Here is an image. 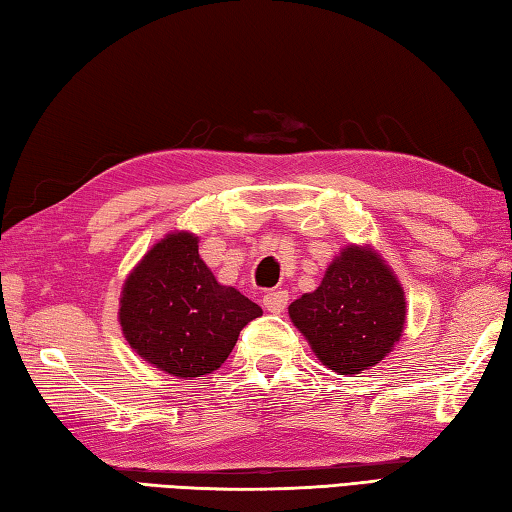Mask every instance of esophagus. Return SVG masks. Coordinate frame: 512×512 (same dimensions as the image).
Here are the masks:
<instances>
[{
    "label": "esophagus",
    "instance_id": "obj_1",
    "mask_svg": "<svg viewBox=\"0 0 512 512\" xmlns=\"http://www.w3.org/2000/svg\"><path fill=\"white\" fill-rule=\"evenodd\" d=\"M287 302H289V291L284 289H277V291L273 289L264 293V307L271 311V314H282L284 307H287Z\"/></svg>",
    "mask_w": 512,
    "mask_h": 512
}]
</instances>
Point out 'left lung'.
<instances>
[{"instance_id": "8db88e82", "label": "left lung", "mask_w": 512, "mask_h": 512, "mask_svg": "<svg viewBox=\"0 0 512 512\" xmlns=\"http://www.w3.org/2000/svg\"><path fill=\"white\" fill-rule=\"evenodd\" d=\"M289 316L323 366L359 375L400 341L404 289L375 250L348 246L327 266L316 291L291 302Z\"/></svg>"}]
</instances>
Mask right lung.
<instances>
[{"label": "right lung", "instance_id": "right-lung-1", "mask_svg": "<svg viewBox=\"0 0 512 512\" xmlns=\"http://www.w3.org/2000/svg\"><path fill=\"white\" fill-rule=\"evenodd\" d=\"M257 316L262 307L216 282L192 232H171L158 241L126 277L119 298L128 345L180 379L221 368L241 329Z\"/></svg>", "mask_w": 512, "mask_h": 512}]
</instances>
